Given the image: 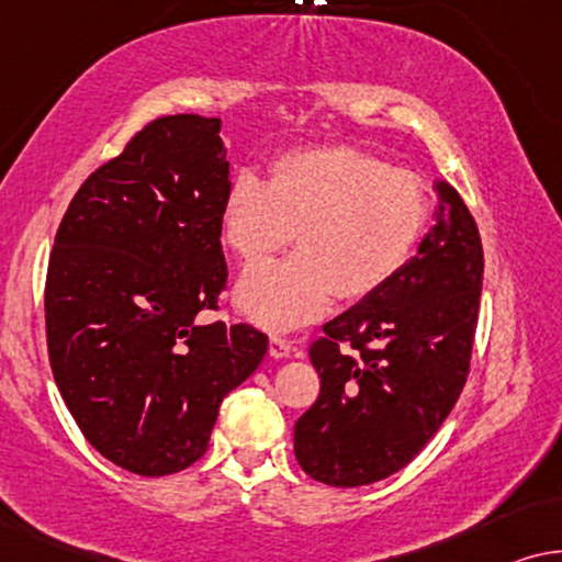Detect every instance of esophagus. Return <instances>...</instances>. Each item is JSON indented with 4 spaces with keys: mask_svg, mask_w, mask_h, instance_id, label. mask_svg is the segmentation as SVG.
<instances>
[{
    "mask_svg": "<svg viewBox=\"0 0 562 562\" xmlns=\"http://www.w3.org/2000/svg\"><path fill=\"white\" fill-rule=\"evenodd\" d=\"M292 351H295V346H292V341H288V338H282V336L270 338V357L272 359H288Z\"/></svg>",
    "mask_w": 562,
    "mask_h": 562,
    "instance_id": "34e87169",
    "label": "esophagus"
}]
</instances>
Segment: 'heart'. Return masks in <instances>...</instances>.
Listing matches in <instances>:
<instances>
[{
	"mask_svg": "<svg viewBox=\"0 0 562 562\" xmlns=\"http://www.w3.org/2000/svg\"><path fill=\"white\" fill-rule=\"evenodd\" d=\"M428 188L349 145L292 149L270 165V186L236 172L221 205L224 239L241 262L280 251L295 234L297 255L249 267L236 307L257 326L284 330L321 318L330 300L382 290L420 241Z\"/></svg>",
	"mask_w": 562,
	"mask_h": 562,
	"instance_id": "1",
	"label": "heart"
}]
</instances>
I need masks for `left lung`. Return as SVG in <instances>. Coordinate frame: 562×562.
Instances as JSON below:
<instances>
[{
    "label": "left lung",
    "instance_id": "left-lung-1",
    "mask_svg": "<svg viewBox=\"0 0 562 562\" xmlns=\"http://www.w3.org/2000/svg\"><path fill=\"white\" fill-rule=\"evenodd\" d=\"M436 191V224L417 255L311 346L321 394L295 423V456L321 484L367 486L405 469L469 376L484 249L456 188L438 180Z\"/></svg>",
    "mask_w": 562,
    "mask_h": 562
}]
</instances>
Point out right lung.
<instances>
[{"instance_id":"right-lung-1","label":"right lung","mask_w":562,"mask_h":562,"mask_svg":"<svg viewBox=\"0 0 562 562\" xmlns=\"http://www.w3.org/2000/svg\"><path fill=\"white\" fill-rule=\"evenodd\" d=\"M221 120L160 116L86 178L45 282L55 384L86 440L139 476L209 448L218 407L267 353L262 330L201 326L226 288Z\"/></svg>"}]
</instances>
